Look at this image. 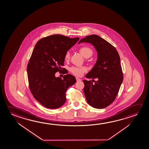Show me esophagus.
Segmentation results:
<instances>
[{
  "instance_id": "34e87169",
  "label": "esophagus",
  "mask_w": 149,
  "mask_h": 149,
  "mask_svg": "<svg viewBox=\"0 0 149 149\" xmlns=\"http://www.w3.org/2000/svg\"><path fill=\"white\" fill-rule=\"evenodd\" d=\"M76 81H81L80 78H78V77H76Z\"/></svg>"
}]
</instances>
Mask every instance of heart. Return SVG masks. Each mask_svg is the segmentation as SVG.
<instances>
[{"label": "heart", "mask_w": 149, "mask_h": 149, "mask_svg": "<svg viewBox=\"0 0 149 149\" xmlns=\"http://www.w3.org/2000/svg\"><path fill=\"white\" fill-rule=\"evenodd\" d=\"M80 52L83 56L86 58H88L91 56L93 54L92 49L89 47L85 46L81 47L79 49ZM70 54L68 51H67L64 55V59L65 61H68L70 59ZM70 71L74 75L77 76H81L87 71V68L84 66H72L70 68Z\"/></svg>", "instance_id": "heart-1"}]
</instances>
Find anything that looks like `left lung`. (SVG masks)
I'll return each mask as SVG.
<instances>
[{
  "label": "left lung",
  "mask_w": 149,
  "mask_h": 149,
  "mask_svg": "<svg viewBox=\"0 0 149 149\" xmlns=\"http://www.w3.org/2000/svg\"><path fill=\"white\" fill-rule=\"evenodd\" d=\"M83 42L93 44L98 54L95 66L86 76V78H97L98 81L93 83L84 80V94L90 106L103 109L113 102L123 82L120 56L114 47L97 35L87 36L78 44Z\"/></svg>",
  "instance_id": "obj_1"
}]
</instances>
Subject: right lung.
Masks as SVG:
<instances>
[{"label": "right lung", "instance_id": "1", "mask_svg": "<svg viewBox=\"0 0 149 149\" xmlns=\"http://www.w3.org/2000/svg\"><path fill=\"white\" fill-rule=\"evenodd\" d=\"M79 38L62 35L45 37L37 42L27 64L29 89L35 99L45 107L54 109L66 101V90L76 83L64 66V55ZM57 71L65 73L64 79L56 78Z\"/></svg>", "mask_w": 149, "mask_h": 149}]
</instances>
